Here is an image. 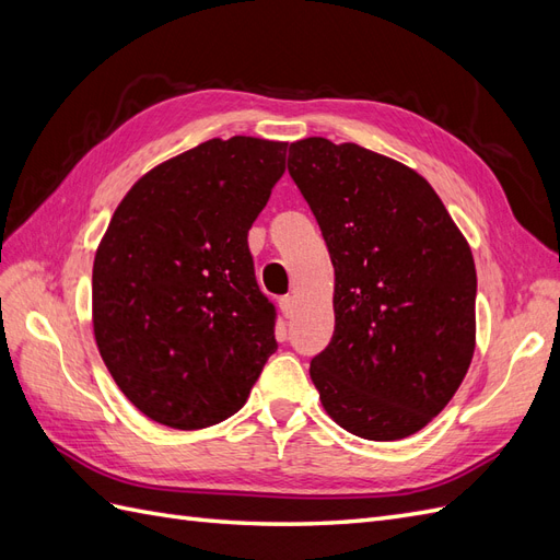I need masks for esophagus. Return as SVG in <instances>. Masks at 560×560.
<instances>
[{"label": "esophagus", "instance_id": "esophagus-1", "mask_svg": "<svg viewBox=\"0 0 560 560\" xmlns=\"http://www.w3.org/2000/svg\"><path fill=\"white\" fill-rule=\"evenodd\" d=\"M280 311L284 317H292L296 313V299L294 296H282L280 299Z\"/></svg>", "mask_w": 560, "mask_h": 560}]
</instances>
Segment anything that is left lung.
<instances>
[{
  "instance_id": "obj_1",
  "label": "left lung",
  "mask_w": 560,
  "mask_h": 560,
  "mask_svg": "<svg viewBox=\"0 0 560 560\" xmlns=\"http://www.w3.org/2000/svg\"><path fill=\"white\" fill-rule=\"evenodd\" d=\"M290 175L334 264L336 327L311 362L325 411L350 434L397 442L460 387L477 346V268L442 198L360 144H290Z\"/></svg>"
}]
</instances>
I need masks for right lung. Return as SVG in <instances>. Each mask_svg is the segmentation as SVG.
<instances>
[{
  "label": "right lung",
  "instance_id": "1",
  "mask_svg": "<svg viewBox=\"0 0 560 560\" xmlns=\"http://www.w3.org/2000/svg\"><path fill=\"white\" fill-rule=\"evenodd\" d=\"M287 142L235 135L156 165L118 202L95 252L93 334L121 393L175 430L243 409L278 350L247 231Z\"/></svg>",
  "mask_w": 560,
  "mask_h": 560
}]
</instances>
